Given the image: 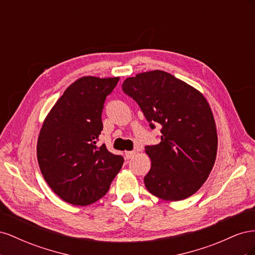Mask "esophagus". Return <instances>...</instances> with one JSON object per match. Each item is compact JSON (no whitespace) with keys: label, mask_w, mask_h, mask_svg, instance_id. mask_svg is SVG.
I'll use <instances>...</instances> for the list:
<instances>
[{"label":"esophagus","mask_w":255,"mask_h":255,"mask_svg":"<svg viewBox=\"0 0 255 255\" xmlns=\"http://www.w3.org/2000/svg\"><path fill=\"white\" fill-rule=\"evenodd\" d=\"M135 154H136V151H128V152H126V156L128 159H129V158L134 157Z\"/></svg>","instance_id":"34e87169"}]
</instances>
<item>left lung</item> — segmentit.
Segmentation results:
<instances>
[{
	"instance_id": "left-lung-1",
	"label": "left lung",
	"mask_w": 255,
	"mask_h": 255,
	"mask_svg": "<svg viewBox=\"0 0 255 255\" xmlns=\"http://www.w3.org/2000/svg\"><path fill=\"white\" fill-rule=\"evenodd\" d=\"M122 90L139 105L150 128H160V142L146 145L151 169L144 185L152 195L180 201L194 195L210 175L218 137L210 105L201 92L154 70L128 78Z\"/></svg>"
}]
</instances>
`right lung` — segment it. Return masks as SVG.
I'll return each instance as SVG.
<instances>
[{"instance_id": "right-lung-1", "label": "right lung", "mask_w": 255, "mask_h": 255, "mask_svg": "<svg viewBox=\"0 0 255 255\" xmlns=\"http://www.w3.org/2000/svg\"><path fill=\"white\" fill-rule=\"evenodd\" d=\"M119 78L83 76L69 86L44 119L37 158L51 189L73 205L101 199L123 165L106 145H98L106 97Z\"/></svg>"}]
</instances>
